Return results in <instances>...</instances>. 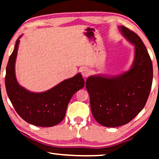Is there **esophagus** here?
<instances>
[{"label":"esophagus","instance_id":"1","mask_svg":"<svg viewBox=\"0 0 159 159\" xmlns=\"http://www.w3.org/2000/svg\"><path fill=\"white\" fill-rule=\"evenodd\" d=\"M90 74V69H88V68H84V69H82V76H83V77H88Z\"/></svg>","mask_w":159,"mask_h":159}]
</instances>
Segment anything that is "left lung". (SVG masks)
Wrapping results in <instances>:
<instances>
[{
    "mask_svg": "<svg viewBox=\"0 0 159 159\" xmlns=\"http://www.w3.org/2000/svg\"><path fill=\"white\" fill-rule=\"evenodd\" d=\"M119 29L134 45L132 68L116 77L90 76L85 84L93 117L101 125L108 127L129 123L142 111L153 82V64L142 40L124 26Z\"/></svg>",
    "mask_w": 159,
    "mask_h": 159,
    "instance_id": "left-lung-1",
    "label": "left lung"
}]
</instances>
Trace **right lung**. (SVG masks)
I'll return each instance as SVG.
<instances>
[{"instance_id": "1", "label": "right lung", "mask_w": 159, "mask_h": 159, "mask_svg": "<svg viewBox=\"0 0 159 159\" xmlns=\"http://www.w3.org/2000/svg\"><path fill=\"white\" fill-rule=\"evenodd\" d=\"M20 37L16 41L6 66L5 84L8 96L17 114L27 122L38 127H53L64 119L71 97L83 88L84 80L79 73L43 93H32L22 88L15 75Z\"/></svg>"}]
</instances>
